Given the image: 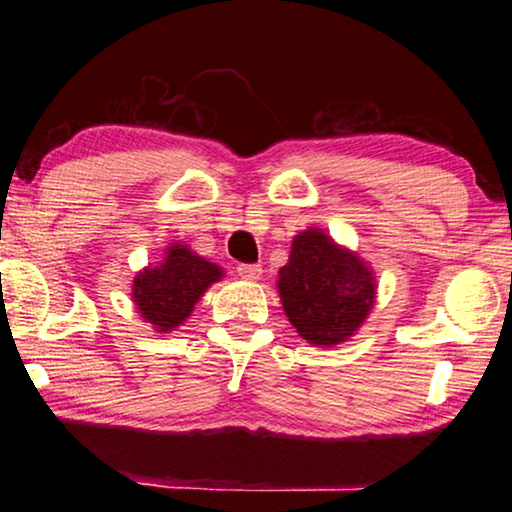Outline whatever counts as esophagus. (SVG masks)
<instances>
[{"instance_id":"esophagus-1","label":"esophagus","mask_w":512,"mask_h":512,"mask_svg":"<svg viewBox=\"0 0 512 512\" xmlns=\"http://www.w3.org/2000/svg\"><path fill=\"white\" fill-rule=\"evenodd\" d=\"M237 273H239V277H244V280L255 282V280H259V275H262V268H259L257 264H239Z\"/></svg>"}]
</instances>
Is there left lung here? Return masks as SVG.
<instances>
[{"mask_svg": "<svg viewBox=\"0 0 512 512\" xmlns=\"http://www.w3.org/2000/svg\"><path fill=\"white\" fill-rule=\"evenodd\" d=\"M277 293L302 339L334 348L366 323L377 280L359 253L336 244L323 228H307L293 237L289 262L277 271Z\"/></svg>", "mask_w": 512, "mask_h": 512, "instance_id": "1", "label": "left lung"}]
</instances>
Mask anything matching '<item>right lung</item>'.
<instances>
[{
    "label": "right lung",
    "mask_w": 512,
    "mask_h": 512,
    "mask_svg": "<svg viewBox=\"0 0 512 512\" xmlns=\"http://www.w3.org/2000/svg\"><path fill=\"white\" fill-rule=\"evenodd\" d=\"M225 273L219 264L194 253L183 241L164 248L160 262L133 277L131 298L137 314L158 334H169L192 316L196 302Z\"/></svg>",
    "instance_id": "1"
}]
</instances>
